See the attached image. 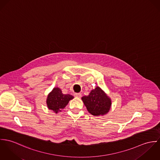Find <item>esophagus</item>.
Listing matches in <instances>:
<instances>
[{
  "mask_svg": "<svg viewBox=\"0 0 160 160\" xmlns=\"http://www.w3.org/2000/svg\"><path fill=\"white\" fill-rule=\"evenodd\" d=\"M74 96L75 97H77V98H81L82 97V94L81 93H75L74 94Z\"/></svg>",
  "mask_w": 160,
  "mask_h": 160,
  "instance_id": "34e87169",
  "label": "esophagus"
}]
</instances>
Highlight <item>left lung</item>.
Wrapping results in <instances>:
<instances>
[{"label":"left lung","instance_id":"left-lung-1","mask_svg":"<svg viewBox=\"0 0 160 160\" xmlns=\"http://www.w3.org/2000/svg\"><path fill=\"white\" fill-rule=\"evenodd\" d=\"M82 100L89 113L96 117L107 114L112 106L110 98L99 87L91 90L88 96H83Z\"/></svg>","mask_w":160,"mask_h":160}]
</instances>
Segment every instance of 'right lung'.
I'll return each mask as SVG.
<instances>
[{"mask_svg":"<svg viewBox=\"0 0 160 160\" xmlns=\"http://www.w3.org/2000/svg\"><path fill=\"white\" fill-rule=\"evenodd\" d=\"M73 99V96L69 94H64L62 90L58 87L54 88L48 94L47 98V105L48 109L52 110L55 113L61 112L69 102Z\"/></svg>","mask_w":160,"mask_h":160,"instance_id":"right-lung-1","label":"right lung"}]
</instances>
